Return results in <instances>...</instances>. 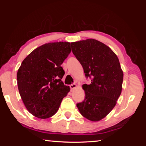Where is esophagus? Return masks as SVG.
I'll list each match as a JSON object with an SVG mask.
<instances>
[{
	"mask_svg": "<svg viewBox=\"0 0 146 146\" xmlns=\"http://www.w3.org/2000/svg\"><path fill=\"white\" fill-rule=\"evenodd\" d=\"M76 88V85L75 84H71L70 85V88H71V90H73L74 89Z\"/></svg>",
	"mask_w": 146,
	"mask_h": 146,
	"instance_id": "34e87169",
	"label": "esophagus"
}]
</instances>
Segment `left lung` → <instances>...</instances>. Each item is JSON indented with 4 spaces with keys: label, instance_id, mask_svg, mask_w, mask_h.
<instances>
[{
    "label": "left lung",
    "instance_id": "8db88e82",
    "mask_svg": "<svg viewBox=\"0 0 146 146\" xmlns=\"http://www.w3.org/2000/svg\"><path fill=\"white\" fill-rule=\"evenodd\" d=\"M90 84L82 85L85 99L76 106L84 117L93 122L105 118L117 104L122 89L123 74L119 60L110 47L93 38L71 43Z\"/></svg>",
    "mask_w": 146,
    "mask_h": 146
}]
</instances>
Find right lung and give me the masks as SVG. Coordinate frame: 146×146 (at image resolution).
I'll return each instance as SVG.
<instances>
[{"mask_svg": "<svg viewBox=\"0 0 146 146\" xmlns=\"http://www.w3.org/2000/svg\"><path fill=\"white\" fill-rule=\"evenodd\" d=\"M71 51L68 42L46 43L35 49L22 62L17 74L19 91L26 109L35 117H52L70 91L61 80L64 75L61 65Z\"/></svg>", "mask_w": 146, "mask_h": 146, "instance_id": "right-lung-1", "label": "right lung"}]
</instances>
